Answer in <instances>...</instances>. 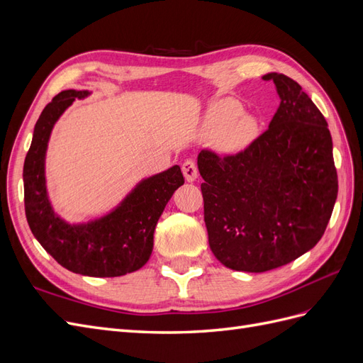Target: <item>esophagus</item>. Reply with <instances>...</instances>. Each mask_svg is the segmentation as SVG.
<instances>
[{
	"mask_svg": "<svg viewBox=\"0 0 363 363\" xmlns=\"http://www.w3.org/2000/svg\"><path fill=\"white\" fill-rule=\"evenodd\" d=\"M182 171H183L184 179L188 182H194L196 177H199V168H196V163L192 159L184 160Z\"/></svg>",
	"mask_w": 363,
	"mask_h": 363,
	"instance_id": "obj_1",
	"label": "esophagus"
}]
</instances>
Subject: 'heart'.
Returning <instances> with one entry per match:
<instances>
[{
  "mask_svg": "<svg viewBox=\"0 0 363 363\" xmlns=\"http://www.w3.org/2000/svg\"><path fill=\"white\" fill-rule=\"evenodd\" d=\"M242 106L238 101L218 100L207 108L203 121V133L218 136L219 150L239 152L248 147L259 133V121L251 113H240Z\"/></svg>",
  "mask_w": 363,
  "mask_h": 363,
  "instance_id": "heart-1",
  "label": "heart"
}]
</instances>
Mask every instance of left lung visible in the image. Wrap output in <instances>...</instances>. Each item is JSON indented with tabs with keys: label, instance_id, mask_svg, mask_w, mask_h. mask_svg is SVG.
I'll return each mask as SVG.
<instances>
[{
	"label": "left lung",
	"instance_id": "left-lung-1",
	"mask_svg": "<svg viewBox=\"0 0 363 363\" xmlns=\"http://www.w3.org/2000/svg\"><path fill=\"white\" fill-rule=\"evenodd\" d=\"M280 106L268 130L233 156L203 150L208 245L224 267L265 272L303 256L325 232L337 196L327 121L301 86L269 72Z\"/></svg>",
	"mask_w": 363,
	"mask_h": 363
}]
</instances>
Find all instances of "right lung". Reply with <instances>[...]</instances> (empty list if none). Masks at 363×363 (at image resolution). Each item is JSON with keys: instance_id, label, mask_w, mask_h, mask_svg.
I'll return each mask as SVG.
<instances>
[{"instance_id": "add662e5", "label": "right lung", "mask_w": 363, "mask_h": 363, "mask_svg": "<svg viewBox=\"0 0 363 363\" xmlns=\"http://www.w3.org/2000/svg\"><path fill=\"white\" fill-rule=\"evenodd\" d=\"M89 91H63L43 108L24 162L26 216L33 236L63 268L89 277H119L148 262L155 230L172 194L184 183L179 164L142 179L111 212L71 224L51 206L45 157L54 124Z\"/></svg>"}]
</instances>
